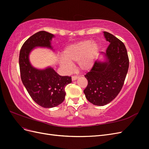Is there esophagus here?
Returning a JSON list of instances; mask_svg holds the SVG:
<instances>
[{"mask_svg":"<svg viewBox=\"0 0 149 149\" xmlns=\"http://www.w3.org/2000/svg\"><path fill=\"white\" fill-rule=\"evenodd\" d=\"M78 78H79V76H72L71 79H72V81H75V80L77 79Z\"/></svg>","mask_w":149,"mask_h":149,"instance_id":"esophagus-1","label":"esophagus"}]
</instances>
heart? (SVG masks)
<instances>
[{"instance_id":"1","label":"heart","mask_w":149,"mask_h":149,"mask_svg":"<svg viewBox=\"0 0 149 149\" xmlns=\"http://www.w3.org/2000/svg\"><path fill=\"white\" fill-rule=\"evenodd\" d=\"M99 52V45L91 40L76 43L68 46L63 52V57L60 59V65L66 71L73 68V63L78 61L79 69L83 71L91 70Z\"/></svg>"}]
</instances>
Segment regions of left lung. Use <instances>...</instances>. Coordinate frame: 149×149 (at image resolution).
Instances as JSON below:
<instances>
[{"mask_svg": "<svg viewBox=\"0 0 149 149\" xmlns=\"http://www.w3.org/2000/svg\"><path fill=\"white\" fill-rule=\"evenodd\" d=\"M106 41L110 43L104 53V61H96L84 76L88 84L84 93L88 101L102 106L118 95L127 75L129 61L127 49L123 42L115 36L104 31Z\"/></svg>", "mask_w": 149, "mask_h": 149, "instance_id": "obj_1", "label": "left lung"}]
</instances>
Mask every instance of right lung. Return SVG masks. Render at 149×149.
Masks as SVG:
<instances>
[{
    "instance_id": "obj_1",
    "label": "right lung",
    "mask_w": 149,
    "mask_h": 149,
    "mask_svg": "<svg viewBox=\"0 0 149 149\" xmlns=\"http://www.w3.org/2000/svg\"><path fill=\"white\" fill-rule=\"evenodd\" d=\"M54 37L45 31H38L26 40L19 55L22 81L32 100L45 108L54 107L62 103L66 95V86L72 82L70 76H60L52 67L40 70L30 62V53L35 48L53 49L51 41Z\"/></svg>"
}]
</instances>
